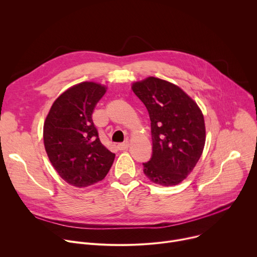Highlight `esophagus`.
I'll list each match as a JSON object with an SVG mask.
<instances>
[{"instance_id":"34e87169","label":"esophagus","mask_w":257,"mask_h":257,"mask_svg":"<svg viewBox=\"0 0 257 257\" xmlns=\"http://www.w3.org/2000/svg\"><path fill=\"white\" fill-rule=\"evenodd\" d=\"M129 148V143H125V144H120L118 145V150L120 151H125Z\"/></svg>"}]
</instances>
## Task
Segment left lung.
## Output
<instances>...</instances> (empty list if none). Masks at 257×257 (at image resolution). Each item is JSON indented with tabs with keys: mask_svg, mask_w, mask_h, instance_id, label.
I'll return each mask as SVG.
<instances>
[{
	"mask_svg": "<svg viewBox=\"0 0 257 257\" xmlns=\"http://www.w3.org/2000/svg\"><path fill=\"white\" fill-rule=\"evenodd\" d=\"M131 88L151 119L153 156L144 163V172L157 184L176 185L202 156L206 142L203 112L192 97L168 81L149 77Z\"/></svg>",
	"mask_w": 257,
	"mask_h": 257,
	"instance_id": "1",
	"label": "left lung"
}]
</instances>
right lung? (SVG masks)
<instances>
[{"label":"right lung","mask_w":257,"mask_h":257,"mask_svg":"<svg viewBox=\"0 0 257 257\" xmlns=\"http://www.w3.org/2000/svg\"><path fill=\"white\" fill-rule=\"evenodd\" d=\"M106 89L96 82L69 87L55 99L44 122V146L51 164L76 188L102 180L114 160V154L100 143L92 120Z\"/></svg>","instance_id":"add662e5"}]
</instances>
